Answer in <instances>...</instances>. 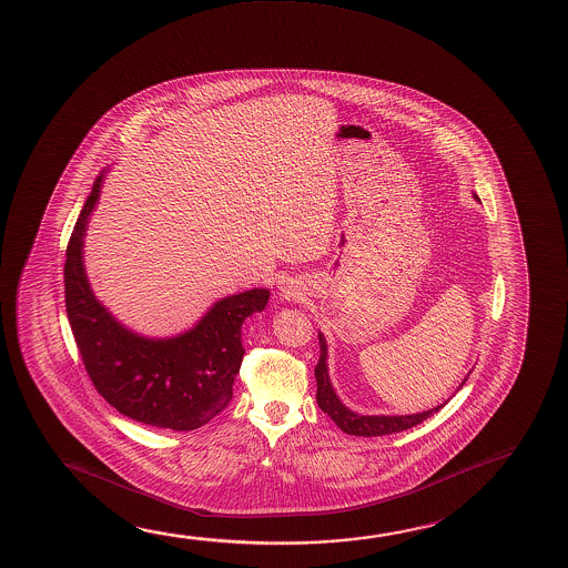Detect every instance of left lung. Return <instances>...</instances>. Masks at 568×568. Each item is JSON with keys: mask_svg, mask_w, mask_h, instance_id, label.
<instances>
[{"mask_svg": "<svg viewBox=\"0 0 568 568\" xmlns=\"http://www.w3.org/2000/svg\"><path fill=\"white\" fill-rule=\"evenodd\" d=\"M318 344H321V358H318V364L315 367L316 403L344 433L356 435V437H384V435L402 433V430L419 425L423 420L428 419L430 415L440 410V407H445V405H438L435 409L417 413V415H402V417H364V415H356V413H352L342 405L341 399L336 397V393L332 389L331 377H328V369H326V342H324L323 334H318ZM466 379H464L463 385L466 384Z\"/></svg>", "mask_w": 568, "mask_h": 568, "instance_id": "left-lung-1", "label": "left lung"}]
</instances>
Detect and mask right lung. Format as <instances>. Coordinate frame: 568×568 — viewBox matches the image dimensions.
<instances>
[{"label": "right lung", "instance_id": "add662e5", "mask_svg": "<svg viewBox=\"0 0 568 568\" xmlns=\"http://www.w3.org/2000/svg\"><path fill=\"white\" fill-rule=\"evenodd\" d=\"M104 171L92 184L64 262V303L82 364L97 392L125 417L173 430H194L214 419L232 399L245 349L242 323L262 313L270 291L252 288L222 298L192 331L149 341L115 323L98 303L82 265V236Z\"/></svg>", "mask_w": 568, "mask_h": 568}]
</instances>
